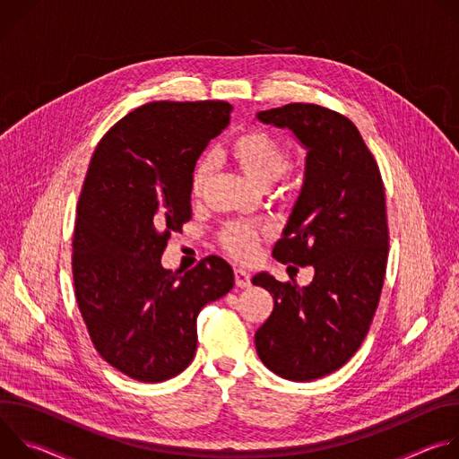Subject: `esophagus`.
Returning a JSON list of instances; mask_svg holds the SVG:
<instances>
[{
	"mask_svg": "<svg viewBox=\"0 0 459 459\" xmlns=\"http://www.w3.org/2000/svg\"><path fill=\"white\" fill-rule=\"evenodd\" d=\"M234 278H236V285L245 289V287H250V274L245 271V269H236L234 271Z\"/></svg>",
	"mask_w": 459,
	"mask_h": 459,
	"instance_id": "esophagus-1",
	"label": "esophagus"
}]
</instances>
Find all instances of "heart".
<instances>
[{
    "instance_id": "obj_1",
    "label": "heart",
    "mask_w": 459,
    "mask_h": 459,
    "mask_svg": "<svg viewBox=\"0 0 459 459\" xmlns=\"http://www.w3.org/2000/svg\"><path fill=\"white\" fill-rule=\"evenodd\" d=\"M227 154L236 161L243 174L257 185H271L280 179L289 167V151L265 130L248 128L239 133L227 145ZM212 165L209 160H202L195 165L190 179L192 195H202ZM265 229L248 223H232L223 229L221 243L229 254L238 259H248L255 254L261 239L265 238Z\"/></svg>"
}]
</instances>
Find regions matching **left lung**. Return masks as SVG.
<instances>
[{
  "instance_id": "1",
  "label": "left lung",
  "mask_w": 459,
  "mask_h": 459,
  "mask_svg": "<svg viewBox=\"0 0 459 459\" xmlns=\"http://www.w3.org/2000/svg\"><path fill=\"white\" fill-rule=\"evenodd\" d=\"M255 116L292 130L307 149L303 186L273 255L314 267L307 287L252 278L274 298L255 351L274 374L312 381L343 367L370 329L388 255L385 188L359 130L340 112L289 103Z\"/></svg>"
}]
</instances>
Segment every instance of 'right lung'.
Masks as SVG:
<instances>
[{"instance_id": "right-lung-1", "label": "right lung", "mask_w": 459, "mask_h": 459, "mask_svg": "<svg viewBox=\"0 0 459 459\" xmlns=\"http://www.w3.org/2000/svg\"><path fill=\"white\" fill-rule=\"evenodd\" d=\"M230 112L225 101H152L121 117L92 154L73 239L76 301L100 356L133 379L183 372L198 347L195 317L234 287L218 255L185 274L161 265L170 234L192 216L195 161Z\"/></svg>"}]
</instances>
